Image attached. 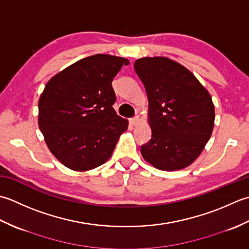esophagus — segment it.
<instances>
[{"instance_id":"esophagus-1","label":"esophagus","mask_w":249,"mask_h":249,"mask_svg":"<svg viewBox=\"0 0 249 249\" xmlns=\"http://www.w3.org/2000/svg\"><path fill=\"white\" fill-rule=\"evenodd\" d=\"M138 123H139V117H138V116H135V117H133V118H130V124L132 125L138 124Z\"/></svg>"}]
</instances>
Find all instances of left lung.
<instances>
[{"instance_id":"left-lung-1","label":"left lung","mask_w":249,"mask_h":249,"mask_svg":"<svg viewBox=\"0 0 249 249\" xmlns=\"http://www.w3.org/2000/svg\"><path fill=\"white\" fill-rule=\"evenodd\" d=\"M135 73L148 98L151 139L143 158L162 171L190 165L209 142L215 121L211 95L189 70L164 57L142 58Z\"/></svg>"}]
</instances>
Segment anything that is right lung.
I'll list each match as a JSON object with an SVG mask.
<instances>
[{
	"instance_id": "add662e5",
	"label": "right lung",
	"mask_w": 249,
	"mask_h": 249,
	"mask_svg": "<svg viewBox=\"0 0 249 249\" xmlns=\"http://www.w3.org/2000/svg\"><path fill=\"white\" fill-rule=\"evenodd\" d=\"M129 60L94 54L77 61L47 83L38 101V125L49 150L74 171L103 164L128 121L116 114L111 82Z\"/></svg>"
}]
</instances>
